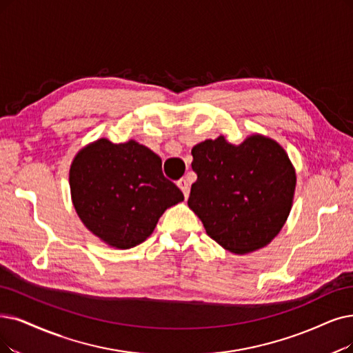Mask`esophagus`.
I'll list each match as a JSON object with an SVG mask.
<instances>
[{"label": "esophagus", "mask_w": 353, "mask_h": 353, "mask_svg": "<svg viewBox=\"0 0 353 353\" xmlns=\"http://www.w3.org/2000/svg\"><path fill=\"white\" fill-rule=\"evenodd\" d=\"M176 184H178V187L181 188V191L184 192V196L187 199V196L190 195V182H188L185 178H182V179H179V181L176 182Z\"/></svg>", "instance_id": "34e87169"}]
</instances>
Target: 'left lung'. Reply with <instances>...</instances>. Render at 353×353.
<instances>
[{
	"label": "left lung",
	"mask_w": 353,
	"mask_h": 353,
	"mask_svg": "<svg viewBox=\"0 0 353 353\" xmlns=\"http://www.w3.org/2000/svg\"><path fill=\"white\" fill-rule=\"evenodd\" d=\"M188 207L221 248L246 255L281 232L292 207L297 176L275 140L252 134L241 145L224 136L195 145Z\"/></svg>",
	"instance_id": "8db88e82"
}]
</instances>
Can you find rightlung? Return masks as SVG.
Here are the masks:
<instances>
[{
    "label": "right lung",
    "mask_w": 353,
    "mask_h": 353,
    "mask_svg": "<svg viewBox=\"0 0 353 353\" xmlns=\"http://www.w3.org/2000/svg\"><path fill=\"white\" fill-rule=\"evenodd\" d=\"M70 196L85 228L104 243L130 249L152 234L165 210L184 194L162 174V161L129 140L98 139L81 149L69 169Z\"/></svg>",
    "instance_id": "right-lung-1"
}]
</instances>
